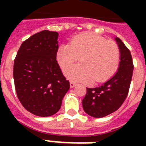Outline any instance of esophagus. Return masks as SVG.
<instances>
[{
  "label": "esophagus",
  "instance_id": "1",
  "mask_svg": "<svg viewBox=\"0 0 146 146\" xmlns=\"http://www.w3.org/2000/svg\"><path fill=\"white\" fill-rule=\"evenodd\" d=\"M76 83L73 81H70V87L71 88H73V87H75Z\"/></svg>",
  "mask_w": 146,
  "mask_h": 146
}]
</instances>
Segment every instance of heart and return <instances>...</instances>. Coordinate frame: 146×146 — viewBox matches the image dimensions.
Here are the masks:
<instances>
[{
	"label": "heart",
	"instance_id": "heart-1",
	"mask_svg": "<svg viewBox=\"0 0 146 146\" xmlns=\"http://www.w3.org/2000/svg\"><path fill=\"white\" fill-rule=\"evenodd\" d=\"M100 64L103 69V73L105 74L106 77H109L114 73L117 66L115 58L113 55H107L102 56L100 60ZM85 82L84 79H82V82Z\"/></svg>",
	"mask_w": 146,
	"mask_h": 146
}]
</instances>
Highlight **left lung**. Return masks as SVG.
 <instances>
[{
	"mask_svg": "<svg viewBox=\"0 0 146 146\" xmlns=\"http://www.w3.org/2000/svg\"><path fill=\"white\" fill-rule=\"evenodd\" d=\"M58 33L44 30L22 43L15 57L13 80L24 108L49 117L59 111L70 82L57 61Z\"/></svg>",
	"mask_w": 146,
	"mask_h": 146,
	"instance_id": "8db88e82",
	"label": "left lung"
}]
</instances>
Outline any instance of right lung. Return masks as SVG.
<instances>
[{"label": "right lung", "instance_id": "1", "mask_svg": "<svg viewBox=\"0 0 146 146\" xmlns=\"http://www.w3.org/2000/svg\"><path fill=\"white\" fill-rule=\"evenodd\" d=\"M120 52V62L117 72L107 82L93 89L87 88L82 99L85 112L93 117H103L120 108L129 93L133 64L131 54L119 38L117 39ZM107 53L101 44L89 47L87 58L89 64L101 66L100 60Z\"/></svg>", "mask_w": 146, "mask_h": 146}]
</instances>
